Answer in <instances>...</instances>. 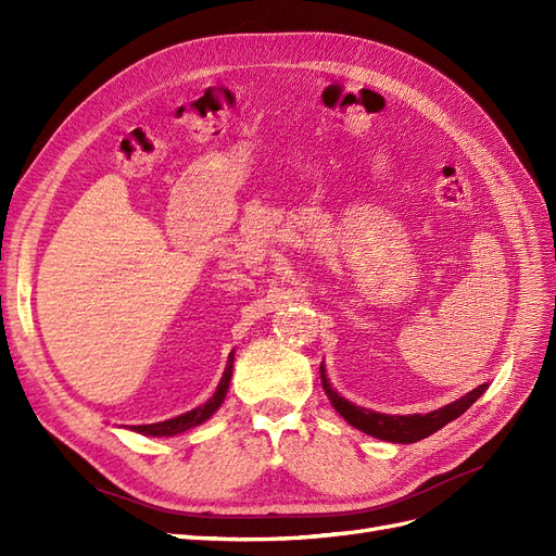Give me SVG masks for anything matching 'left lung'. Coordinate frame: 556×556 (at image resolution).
<instances>
[{"mask_svg":"<svg viewBox=\"0 0 556 556\" xmlns=\"http://www.w3.org/2000/svg\"><path fill=\"white\" fill-rule=\"evenodd\" d=\"M319 378H323V387H325L327 396L331 399V406L339 410L352 427L368 433V435H374V439L392 441V443H417V441L427 439V435H431L433 431L443 429L447 422H452V419L464 415L486 390V384H480L473 392H468L466 396L457 399L454 403H447V406L433 410V413H427V415H384V413H376L368 408H359V406H355V403L343 399L329 384V380L325 376V366H319Z\"/></svg>","mask_w":556,"mask_h":556,"instance_id":"8db88e82","label":"left lung"}]
</instances>
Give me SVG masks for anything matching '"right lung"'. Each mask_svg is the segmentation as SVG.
Wrapping results in <instances>:
<instances>
[{
  "label": "right lung",
  "mask_w": 556,
  "mask_h": 556,
  "mask_svg": "<svg viewBox=\"0 0 556 556\" xmlns=\"http://www.w3.org/2000/svg\"><path fill=\"white\" fill-rule=\"evenodd\" d=\"M231 366H233V355L227 362L223 380H220V384H217L215 394L204 403V406H199V408H194L190 413H182V415H178L174 419H164V422H157V425H139V427H131V429L139 431V433H146V435H174V433H182V431H188V429H192V427H197L201 422H206V419L217 408H220V403L225 401V394L229 390V380H231Z\"/></svg>",
  "instance_id": "obj_1"
}]
</instances>
